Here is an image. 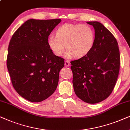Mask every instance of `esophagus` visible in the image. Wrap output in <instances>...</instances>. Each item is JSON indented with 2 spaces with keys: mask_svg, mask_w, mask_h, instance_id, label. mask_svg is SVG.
<instances>
[{
  "mask_svg": "<svg viewBox=\"0 0 130 130\" xmlns=\"http://www.w3.org/2000/svg\"><path fill=\"white\" fill-rule=\"evenodd\" d=\"M65 67H70V62L68 61V60H66V61H65Z\"/></svg>",
  "mask_w": 130,
  "mask_h": 130,
  "instance_id": "obj_1",
  "label": "esophagus"
}]
</instances>
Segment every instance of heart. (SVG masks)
I'll list each match as a JSON object with an SVG mask.
<instances>
[{
  "instance_id": "obj_1",
  "label": "heart",
  "mask_w": 130,
  "mask_h": 130,
  "mask_svg": "<svg viewBox=\"0 0 130 130\" xmlns=\"http://www.w3.org/2000/svg\"><path fill=\"white\" fill-rule=\"evenodd\" d=\"M95 35L93 28L87 24H65L57 29L56 36H51L47 43L56 56L63 54L65 46L66 56L79 58L86 56L93 49Z\"/></svg>"
}]
</instances>
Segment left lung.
<instances>
[{
	"mask_svg": "<svg viewBox=\"0 0 130 130\" xmlns=\"http://www.w3.org/2000/svg\"><path fill=\"white\" fill-rule=\"evenodd\" d=\"M94 28L95 41L87 55L71 62L75 94L86 103L103 101L111 94L118 77L120 55L115 37L99 22H87Z\"/></svg>",
	"mask_w": 130,
	"mask_h": 130,
	"instance_id": "8db88e82",
	"label": "left lung"
}]
</instances>
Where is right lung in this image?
<instances>
[{
	"instance_id": "add662e5",
	"label": "right lung",
	"mask_w": 130,
	"mask_h": 130,
	"mask_svg": "<svg viewBox=\"0 0 130 130\" xmlns=\"http://www.w3.org/2000/svg\"><path fill=\"white\" fill-rule=\"evenodd\" d=\"M60 19L27 21L13 34L7 68L13 87L25 99L40 102L56 90L64 59L53 54L49 36Z\"/></svg>"
}]
</instances>
